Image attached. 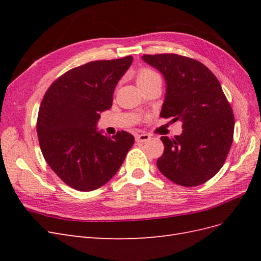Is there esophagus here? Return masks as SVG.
Instances as JSON below:
<instances>
[{
    "instance_id": "esophagus-1",
    "label": "esophagus",
    "mask_w": 261,
    "mask_h": 261,
    "mask_svg": "<svg viewBox=\"0 0 261 261\" xmlns=\"http://www.w3.org/2000/svg\"><path fill=\"white\" fill-rule=\"evenodd\" d=\"M150 138H151V136L149 134H139V135L136 136V141H138V143H146Z\"/></svg>"
}]
</instances>
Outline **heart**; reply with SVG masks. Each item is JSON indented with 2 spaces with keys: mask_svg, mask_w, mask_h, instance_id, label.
I'll use <instances>...</instances> for the list:
<instances>
[{
  "mask_svg": "<svg viewBox=\"0 0 261 261\" xmlns=\"http://www.w3.org/2000/svg\"><path fill=\"white\" fill-rule=\"evenodd\" d=\"M156 78H160V76L158 75L155 72H153L152 69H149V68H141L136 77V82L138 86L144 85L150 81L152 80H156Z\"/></svg>",
  "mask_w": 261,
  "mask_h": 261,
  "instance_id": "heart-1",
  "label": "heart"
}]
</instances>
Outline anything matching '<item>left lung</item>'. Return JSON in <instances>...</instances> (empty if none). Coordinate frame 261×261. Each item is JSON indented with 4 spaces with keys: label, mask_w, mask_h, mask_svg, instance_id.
I'll return each instance as SVG.
<instances>
[{
    "label": "left lung",
    "mask_w": 261,
    "mask_h": 261,
    "mask_svg": "<svg viewBox=\"0 0 261 261\" xmlns=\"http://www.w3.org/2000/svg\"><path fill=\"white\" fill-rule=\"evenodd\" d=\"M167 82L161 117L181 121L183 133L161 137L163 154L156 165L175 184L206 183L222 168L233 143L234 115L218 78L199 61L174 53L144 54Z\"/></svg>",
    "instance_id": "1"
}]
</instances>
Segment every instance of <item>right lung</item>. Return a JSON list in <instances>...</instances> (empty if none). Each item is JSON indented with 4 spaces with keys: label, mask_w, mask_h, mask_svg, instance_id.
<instances>
[{
    "label": "right lung",
    "mask_w": 261,
    "mask_h": 261,
    "mask_svg": "<svg viewBox=\"0 0 261 261\" xmlns=\"http://www.w3.org/2000/svg\"><path fill=\"white\" fill-rule=\"evenodd\" d=\"M133 57L93 61L67 70L44 93L37 134L44 159L65 184L81 192L103 186L120 169L135 138L128 132L97 130L100 112L112 107L113 92Z\"/></svg>",
    "instance_id": "add662e5"
}]
</instances>
